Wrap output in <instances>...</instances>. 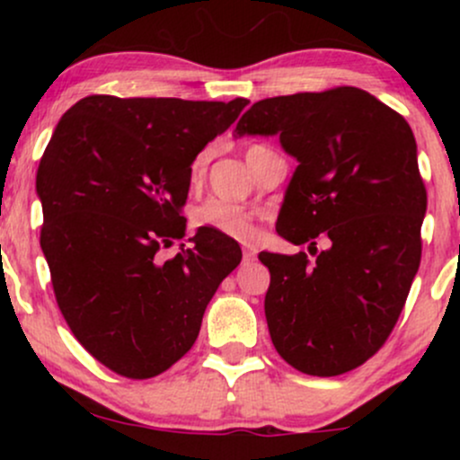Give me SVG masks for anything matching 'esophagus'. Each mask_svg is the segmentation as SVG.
<instances>
[{
  "mask_svg": "<svg viewBox=\"0 0 460 460\" xmlns=\"http://www.w3.org/2000/svg\"><path fill=\"white\" fill-rule=\"evenodd\" d=\"M242 260H244V263L255 260V248H251V246L242 248Z\"/></svg>",
  "mask_w": 460,
  "mask_h": 460,
  "instance_id": "1",
  "label": "esophagus"
}]
</instances>
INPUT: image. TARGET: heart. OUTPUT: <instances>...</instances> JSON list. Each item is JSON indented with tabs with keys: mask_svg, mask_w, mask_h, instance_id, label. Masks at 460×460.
<instances>
[{
	"mask_svg": "<svg viewBox=\"0 0 460 460\" xmlns=\"http://www.w3.org/2000/svg\"><path fill=\"white\" fill-rule=\"evenodd\" d=\"M266 149L263 145H251L246 146L244 157L248 166H255V162L260 160ZM205 166H208V151H200L190 164L188 171V181L190 186L197 188L205 177ZM194 226L200 231H209V234H218L225 237H234V240H248L255 231V220L257 214L252 209L244 208V205L229 203V200L220 199H208L205 203H200L192 214Z\"/></svg>",
	"mask_w": 460,
	"mask_h": 460,
	"instance_id": "heart-1",
	"label": "heart"
}]
</instances>
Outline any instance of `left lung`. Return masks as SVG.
<instances>
[{
  "label": "left lung",
  "instance_id": "left-lung-1",
  "mask_svg": "<svg viewBox=\"0 0 460 460\" xmlns=\"http://www.w3.org/2000/svg\"><path fill=\"white\" fill-rule=\"evenodd\" d=\"M235 134H277L298 160L279 235L307 252H260L270 270L266 320L298 372L337 376L381 350L421 260L426 186L402 114L355 86L263 99ZM329 247L317 252L314 237Z\"/></svg>",
  "mask_w": 460,
  "mask_h": 460
}]
</instances>
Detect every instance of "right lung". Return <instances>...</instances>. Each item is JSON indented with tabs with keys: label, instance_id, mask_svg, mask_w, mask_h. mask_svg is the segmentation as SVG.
<instances>
[{
	"label": "right lung",
	"instance_id": "1",
	"mask_svg": "<svg viewBox=\"0 0 460 460\" xmlns=\"http://www.w3.org/2000/svg\"><path fill=\"white\" fill-rule=\"evenodd\" d=\"M248 102L91 94L62 116L40 157V248L56 303L91 355L151 378L197 341L208 303L242 261L231 237L186 235L188 171Z\"/></svg>",
	"mask_w": 460,
	"mask_h": 460
}]
</instances>
